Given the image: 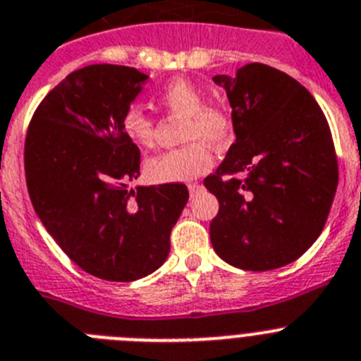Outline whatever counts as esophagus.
<instances>
[{
  "instance_id": "34e87169",
  "label": "esophagus",
  "mask_w": 361,
  "mask_h": 361,
  "mask_svg": "<svg viewBox=\"0 0 361 361\" xmlns=\"http://www.w3.org/2000/svg\"><path fill=\"white\" fill-rule=\"evenodd\" d=\"M203 187L202 185L198 183V181H194V183H189V192H190V198H194V196H196V194L200 192V190H202Z\"/></svg>"
}]
</instances>
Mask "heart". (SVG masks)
I'll use <instances>...</instances> for the list:
<instances>
[{
    "label": "heart",
    "mask_w": 361,
    "mask_h": 361,
    "mask_svg": "<svg viewBox=\"0 0 361 361\" xmlns=\"http://www.w3.org/2000/svg\"><path fill=\"white\" fill-rule=\"evenodd\" d=\"M158 102L169 118L183 120L181 140L187 145L147 159V176L158 183L190 181L214 163L209 145H227L233 137L231 112L218 102H205V90L194 81L176 78L159 89ZM125 136L140 147H152L156 140L154 120L142 106L128 105L121 114Z\"/></svg>",
    "instance_id": "b5f03b06"
}]
</instances>
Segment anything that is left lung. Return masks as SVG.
<instances>
[{"label": "left lung", "instance_id": "1", "mask_svg": "<svg viewBox=\"0 0 361 361\" xmlns=\"http://www.w3.org/2000/svg\"><path fill=\"white\" fill-rule=\"evenodd\" d=\"M231 106L236 142L203 180L219 202L216 255L243 271L293 263L322 234L338 187L331 128L312 94L263 63L214 76Z\"/></svg>", "mask_w": 361, "mask_h": 361}]
</instances>
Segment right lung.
Returning a JSON list of instances; mask_svg holds the SVG:
<instances>
[{
    "label": "right lung",
    "instance_id": "add662e5",
    "mask_svg": "<svg viewBox=\"0 0 361 361\" xmlns=\"http://www.w3.org/2000/svg\"><path fill=\"white\" fill-rule=\"evenodd\" d=\"M145 80L125 65L71 72L37 105L25 137L34 211L65 255L99 280L134 281L161 267L189 200L183 183L127 189L140 176V149L121 114Z\"/></svg>",
    "mask_w": 361,
    "mask_h": 361
}]
</instances>
